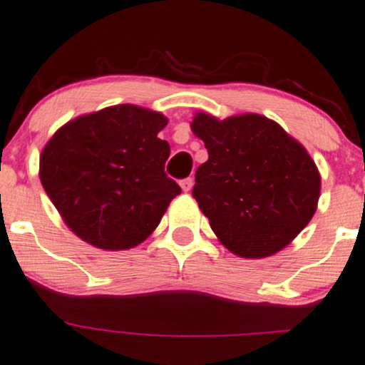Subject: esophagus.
I'll return each mask as SVG.
<instances>
[{
	"mask_svg": "<svg viewBox=\"0 0 365 365\" xmlns=\"http://www.w3.org/2000/svg\"><path fill=\"white\" fill-rule=\"evenodd\" d=\"M193 184H195V179H193V178L182 179V181H181V187H182L184 193H187V191H191V187H193Z\"/></svg>",
	"mask_w": 365,
	"mask_h": 365,
	"instance_id": "esophagus-1",
	"label": "esophagus"
}]
</instances>
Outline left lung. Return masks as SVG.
I'll list each match as a JSON object with an SVG mask.
<instances>
[{
  "mask_svg": "<svg viewBox=\"0 0 365 365\" xmlns=\"http://www.w3.org/2000/svg\"><path fill=\"white\" fill-rule=\"evenodd\" d=\"M191 129L208 151L193 196L220 243L245 259H264L292 243L321 193V175L304 146L259 113L217 120L198 112Z\"/></svg>",
  "mask_w": 365,
  "mask_h": 365,
  "instance_id": "obj_1",
  "label": "left lung"
}]
</instances>
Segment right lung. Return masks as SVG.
Listing matches in <instances>:
<instances>
[{
	"instance_id": "add662e5",
	"label": "right lung",
	"mask_w": 365,
	"mask_h": 365,
	"mask_svg": "<svg viewBox=\"0 0 365 365\" xmlns=\"http://www.w3.org/2000/svg\"><path fill=\"white\" fill-rule=\"evenodd\" d=\"M167 118L136 105L81 115L53 134L39 160L44 191L81 240L103 250L138 247L181 187L165 174Z\"/></svg>"
}]
</instances>
